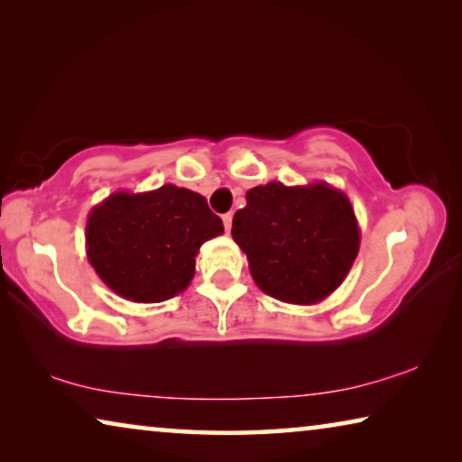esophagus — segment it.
<instances>
[{
  "instance_id": "1",
  "label": "esophagus",
  "mask_w": 462,
  "mask_h": 462,
  "mask_svg": "<svg viewBox=\"0 0 462 462\" xmlns=\"http://www.w3.org/2000/svg\"><path fill=\"white\" fill-rule=\"evenodd\" d=\"M222 219H224V228H226V232H230V228H232V214H224Z\"/></svg>"
}]
</instances>
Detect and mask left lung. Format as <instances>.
Here are the masks:
<instances>
[{
	"label": "left lung",
	"mask_w": 462,
	"mask_h": 462,
	"mask_svg": "<svg viewBox=\"0 0 462 462\" xmlns=\"http://www.w3.org/2000/svg\"><path fill=\"white\" fill-rule=\"evenodd\" d=\"M232 238L265 294L317 304L339 288L360 251V228L346 193L312 182L254 187L232 219Z\"/></svg>",
	"instance_id": "obj_1"
}]
</instances>
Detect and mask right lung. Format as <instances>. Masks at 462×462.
<instances>
[{"label":"right lung","mask_w":462,"mask_h":462,"mask_svg":"<svg viewBox=\"0 0 462 462\" xmlns=\"http://www.w3.org/2000/svg\"><path fill=\"white\" fill-rule=\"evenodd\" d=\"M224 224L205 197L164 185L148 193H113L88 216V261L115 294L134 302H164L195 275L205 240Z\"/></svg>","instance_id":"add662e5"}]
</instances>
